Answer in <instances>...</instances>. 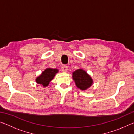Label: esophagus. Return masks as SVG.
<instances>
[{"label": "esophagus", "mask_w": 134, "mask_h": 134, "mask_svg": "<svg viewBox=\"0 0 134 134\" xmlns=\"http://www.w3.org/2000/svg\"><path fill=\"white\" fill-rule=\"evenodd\" d=\"M67 69H68V67H67V65L63 64V65H62V70L63 71H64V72L67 71Z\"/></svg>", "instance_id": "1"}]
</instances>
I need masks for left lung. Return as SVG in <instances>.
<instances>
[{"label":"left lung","instance_id":"1","mask_svg":"<svg viewBox=\"0 0 134 134\" xmlns=\"http://www.w3.org/2000/svg\"><path fill=\"white\" fill-rule=\"evenodd\" d=\"M72 78L76 83L77 87L81 90H86L93 83L92 79L85 71L79 69L72 73Z\"/></svg>","mask_w":134,"mask_h":134}]
</instances>
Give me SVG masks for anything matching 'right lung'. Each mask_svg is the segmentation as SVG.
Here are the masks:
<instances>
[{
    "label": "right lung",
    "mask_w": 134,
    "mask_h": 134,
    "mask_svg": "<svg viewBox=\"0 0 134 134\" xmlns=\"http://www.w3.org/2000/svg\"><path fill=\"white\" fill-rule=\"evenodd\" d=\"M58 71V70L57 69H47L44 71L42 72L41 76L38 77L36 79V81L38 84L42 85L44 87L47 86Z\"/></svg>",
    "instance_id": "obj_1"
}]
</instances>
